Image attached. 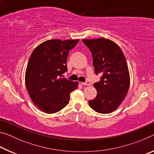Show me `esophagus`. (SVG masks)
Returning <instances> with one entry per match:
<instances>
[{"label": "esophagus", "mask_w": 154, "mask_h": 154, "mask_svg": "<svg viewBox=\"0 0 154 154\" xmlns=\"http://www.w3.org/2000/svg\"><path fill=\"white\" fill-rule=\"evenodd\" d=\"M82 84L83 85H88V86H89V85H91V83L90 82H88V81H86L85 82H82Z\"/></svg>", "instance_id": "1"}]
</instances>
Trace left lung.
I'll return each instance as SVG.
<instances>
[{
	"mask_svg": "<svg viewBox=\"0 0 154 154\" xmlns=\"http://www.w3.org/2000/svg\"><path fill=\"white\" fill-rule=\"evenodd\" d=\"M92 54L95 73L102 77L94 86L97 95L89 101L90 107L99 113H110L124 100L130 86V73L123 51L107 38L83 39Z\"/></svg>",
	"mask_w": 154,
	"mask_h": 154,
	"instance_id": "8db88e82",
	"label": "left lung"
}]
</instances>
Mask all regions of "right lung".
I'll use <instances>...</instances> for the list:
<instances>
[{"label": "right lung", "instance_id": "1", "mask_svg": "<svg viewBox=\"0 0 154 154\" xmlns=\"http://www.w3.org/2000/svg\"><path fill=\"white\" fill-rule=\"evenodd\" d=\"M79 41L48 40L31 54L26 70V87L31 100L43 112L51 114L60 111L69 103L71 92L78 88V82L62 76L67 71L69 51Z\"/></svg>", "mask_w": 154, "mask_h": 154}]
</instances>
